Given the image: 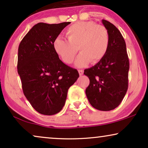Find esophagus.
<instances>
[{"instance_id":"obj_1","label":"esophagus","mask_w":148,"mask_h":148,"mask_svg":"<svg viewBox=\"0 0 148 148\" xmlns=\"http://www.w3.org/2000/svg\"><path fill=\"white\" fill-rule=\"evenodd\" d=\"M79 73V75H82L84 74V71L83 70H78Z\"/></svg>"}]
</instances>
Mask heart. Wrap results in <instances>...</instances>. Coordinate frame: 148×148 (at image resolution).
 <instances>
[{
    "label": "heart",
    "mask_w": 148,
    "mask_h": 148,
    "mask_svg": "<svg viewBox=\"0 0 148 148\" xmlns=\"http://www.w3.org/2000/svg\"><path fill=\"white\" fill-rule=\"evenodd\" d=\"M65 34L67 40L59 36L53 42L54 52L64 63L73 61L77 49L80 54L75 65L79 68L90 62L92 64L100 62L107 53L110 39L104 26L93 21H78L69 27Z\"/></svg>",
    "instance_id": "heart-1"
}]
</instances>
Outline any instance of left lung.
<instances>
[{
    "mask_svg": "<svg viewBox=\"0 0 148 148\" xmlns=\"http://www.w3.org/2000/svg\"><path fill=\"white\" fill-rule=\"evenodd\" d=\"M102 22L109 34L108 49L103 59L84 70L90 82L86 94L94 108L109 111L116 108L126 94L129 62L126 44L120 31L106 20Z\"/></svg>",
    "mask_w": 148,
    "mask_h": 148,
    "instance_id": "1",
    "label": "left lung"
}]
</instances>
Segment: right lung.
Masks as SVG:
<instances>
[{"instance_id": "obj_1", "label": "right lung", "mask_w": 148, "mask_h": 148, "mask_svg": "<svg viewBox=\"0 0 148 148\" xmlns=\"http://www.w3.org/2000/svg\"><path fill=\"white\" fill-rule=\"evenodd\" d=\"M71 22L38 23L21 40L18 48L17 71L23 94L40 114L53 115L65 104L69 88L79 73L60 60L54 40Z\"/></svg>"}]
</instances>
